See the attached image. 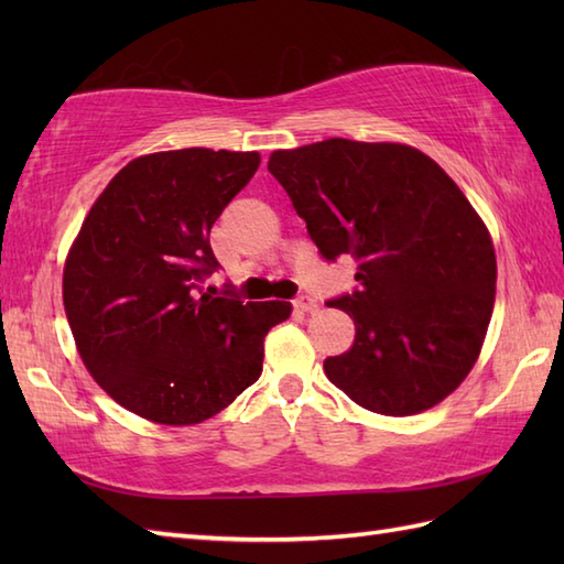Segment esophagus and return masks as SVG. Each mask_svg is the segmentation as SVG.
I'll return each instance as SVG.
<instances>
[{"instance_id": "esophagus-1", "label": "esophagus", "mask_w": 564, "mask_h": 564, "mask_svg": "<svg viewBox=\"0 0 564 564\" xmlns=\"http://www.w3.org/2000/svg\"><path fill=\"white\" fill-rule=\"evenodd\" d=\"M293 307L297 310V313H315L317 301H315V297H310V295H301V297H295V301H293Z\"/></svg>"}]
</instances>
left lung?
Here are the masks:
<instances>
[{
    "label": "left lung",
    "mask_w": 564,
    "mask_h": 564,
    "mask_svg": "<svg viewBox=\"0 0 564 564\" xmlns=\"http://www.w3.org/2000/svg\"><path fill=\"white\" fill-rule=\"evenodd\" d=\"M322 259H356L358 289L327 301L356 339L327 378L370 412L410 416L460 386L495 307L497 259L463 191L424 152L332 138L269 160Z\"/></svg>",
    "instance_id": "left-lung-1"
}]
</instances>
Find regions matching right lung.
Segmentation results:
<instances>
[{"label": "right lung", "mask_w": 564, "mask_h": 564, "mask_svg": "<svg viewBox=\"0 0 564 564\" xmlns=\"http://www.w3.org/2000/svg\"><path fill=\"white\" fill-rule=\"evenodd\" d=\"M257 152L188 148L118 172L69 249L65 313L91 378L150 422L198 424L261 376L263 337L291 303L210 295V227L259 166Z\"/></svg>", "instance_id": "obj_1"}]
</instances>
